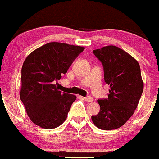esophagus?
Here are the masks:
<instances>
[{"label": "esophagus", "mask_w": 159, "mask_h": 159, "mask_svg": "<svg viewBox=\"0 0 159 159\" xmlns=\"http://www.w3.org/2000/svg\"><path fill=\"white\" fill-rule=\"evenodd\" d=\"M85 101H87V102H93V98L91 96H86V97H82Z\"/></svg>", "instance_id": "esophagus-1"}]
</instances>
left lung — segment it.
Returning <instances> with one entry per match:
<instances>
[{"label": "left lung", "instance_id": "obj_1", "mask_svg": "<svg viewBox=\"0 0 159 159\" xmlns=\"http://www.w3.org/2000/svg\"><path fill=\"white\" fill-rule=\"evenodd\" d=\"M102 63L104 80L110 86L107 99H98L99 112L92 116L96 127L112 130L123 125L133 115L143 91L138 62L122 49L107 46L93 51Z\"/></svg>", "mask_w": 159, "mask_h": 159}]
</instances>
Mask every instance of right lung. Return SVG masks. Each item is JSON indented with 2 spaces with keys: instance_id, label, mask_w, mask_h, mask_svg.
I'll return each mask as SVG.
<instances>
[{
  "instance_id": "obj_1",
  "label": "right lung",
  "mask_w": 159,
  "mask_h": 159,
  "mask_svg": "<svg viewBox=\"0 0 159 159\" xmlns=\"http://www.w3.org/2000/svg\"><path fill=\"white\" fill-rule=\"evenodd\" d=\"M83 50L80 46L52 42L37 48L24 60L20 97L34 124L54 129L66 120L76 96L59 90L58 80Z\"/></svg>"
}]
</instances>
